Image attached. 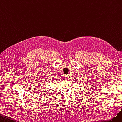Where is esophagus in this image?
Listing matches in <instances>:
<instances>
[{"label": "esophagus", "instance_id": "1", "mask_svg": "<svg viewBox=\"0 0 122 122\" xmlns=\"http://www.w3.org/2000/svg\"><path fill=\"white\" fill-rule=\"evenodd\" d=\"M65 79L66 80H68L69 79V76L68 75H66L65 76Z\"/></svg>", "mask_w": 122, "mask_h": 122}]
</instances>
